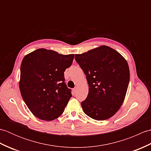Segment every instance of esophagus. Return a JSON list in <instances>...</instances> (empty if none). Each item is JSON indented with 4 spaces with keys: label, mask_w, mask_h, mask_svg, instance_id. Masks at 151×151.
<instances>
[{
    "label": "esophagus",
    "mask_w": 151,
    "mask_h": 151,
    "mask_svg": "<svg viewBox=\"0 0 151 151\" xmlns=\"http://www.w3.org/2000/svg\"><path fill=\"white\" fill-rule=\"evenodd\" d=\"M76 90H77V87H75V88L73 89V91H74V93H76Z\"/></svg>",
    "instance_id": "esophagus-1"
}]
</instances>
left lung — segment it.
Here are the masks:
<instances>
[{"label": "left lung", "instance_id": "8db88e82", "mask_svg": "<svg viewBox=\"0 0 151 151\" xmlns=\"http://www.w3.org/2000/svg\"><path fill=\"white\" fill-rule=\"evenodd\" d=\"M75 59L86 75L88 97L81 102L84 113L104 121L116 113L123 104L130 80L128 63L117 51L102 45Z\"/></svg>", "mask_w": 151, "mask_h": 151}]
</instances>
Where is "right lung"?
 <instances>
[{
	"instance_id": "add662e5",
	"label": "right lung",
	"mask_w": 151,
	"mask_h": 151,
	"mask_svg": "<svg viewBox=\"0 0 151 151\" xmlns=\"http://www.w3.org/2000/svg\"><path fill=\"white\" fill-rule=\"evenodd\" d=\"M74 54L63 55L39 49L24 57L19 89L25 104L35 116L45 121L58 118L72 97L64 71L72 65Z\"/></svg>"
}]
</instances>
